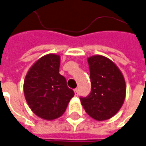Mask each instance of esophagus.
<instances>
[{
	"label": "esophagus",
	"mask_w": 146,
	"mask_h": 146,
	"mask_svg": "<svg viewBox=\"0 0 146 146\" xmlns=\"http://www.w3.org/2000/svg\"><path fill=\"white\" fill-rule=\"evenodd\" d=\"M74 94H75V96H78V89L75 88L74 90Z\"/></svg>",
	"instance_id": "obj_1"
}]
</instances>
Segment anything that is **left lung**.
Returning <instances> with one entry per match:
<instances>
[{"label": "left lung", "mask_w": 146, "mask_h": 146, "mask_svg": "<svg viewBox=\"0 0 146 146\" xmlns=\"http://www.w3.org/2000/svg\"><path fill=\"white\" fill-rule=\"evenodd\" d=\"M91 94L81 98L87 113L98 121L110 119L119 111L126 98V82L121 71L110 58L100 55L88 58Z\"/></svg>", "instance_id": "obj_1"}]
</instances>
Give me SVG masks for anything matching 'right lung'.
<instances>
[{
    "label": "right lung",
    "instance_id": "add662e5",
    "mask_svg": "<svg viewBox=\"0 0 146 146\" xmlns=\"http://www.w3.org/2000/svg\"><path fill=\"white\" fill-rule=\"evenodd\" d=\"M60 55L47 54L30 67L23 83L27 104L37 116L46 120L60 117L74 95L59 74Z\"/></svg>",
    "mask_w": 146,
    "mask_h": 146
}]
</instances>
